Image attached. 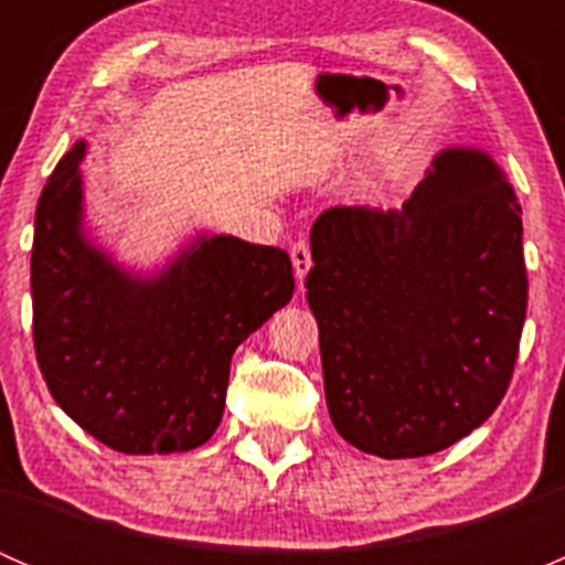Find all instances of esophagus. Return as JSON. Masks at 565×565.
<instances>
[{
    "mask_svg": "<svg viewBox=\"0 0 565 565\" xmlns=\"http://www.w3.org/2000/svg\"><path fill=\"white\" fill-rule=\"evenodd\" d=\"M289 256H292L295 276H298V281L303 284V278L309 276V270H311V248H309V243L298 241L292 248H289Z\"/></svg>",
    "mask_w": 565,
    "mask_h": 565,
    "instance_id": "34e87169",
    "label": "esophagus"
}]
</instances>
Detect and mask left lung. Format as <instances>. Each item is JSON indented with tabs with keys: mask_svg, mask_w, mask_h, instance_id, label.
<instances>
[{
	"mask_svg": "<svg viewBox=\"0 0 565 565\" xmlns=\"http://www.w3.org/2000/svg\"><path fill=\"white\" fill-rule=\"evenodd\" d=\"M311 259L324 398L350 446L429 457L498 409L527 273L522 207L487 152L443 150L402 210H324Z\"/></svg>",
	"mask_w": 565,
	"mask_h": 565,
	"instance_id": "8db88e82",
	"label": "left lung"
}]
</instances>
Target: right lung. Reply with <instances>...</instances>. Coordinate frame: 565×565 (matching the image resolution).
Wrapping results in <instances>:
<instances>
[{"label": "right lung", "mask_w": 565, "mask_h": 565, "mask_svg": "<svg viewBox=\"0 0 565 565\" xmlns=\"http://www.w3.org/2000/svg\"><path fill=\"white\" fill-rule=\"evenodd\" d=\"M84 156L76 141L38 202V366L54 402L114 451H191L218 429L235 350L292 298V262L199 235L156 276H130L84 235Z\"/></svg>", "instance_id": "right-lung-1"}]
</instances>
